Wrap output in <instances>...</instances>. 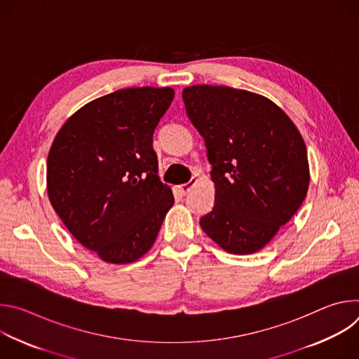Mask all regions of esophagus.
I'll return each mask as SVG.
<instances>
[{"instance_id":"esophagus-1","label":"esophagus","mask_w":359,"mask_h":359,"mask_svg":"<svg viewBox=\"0 0 359 359\" xmlns=\"http://www.w3.org/2000/svg\"><path fill=\"white\" fill-rule=\"evenodd\" d=\"M197 183V179H194V177H191L187 183H183V184H180L179 186V191L184 196V194H187L189 191H190V189L194 186Z\"/></svg>"}]
</instances>
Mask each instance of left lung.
Wrapping results in <instances>:
<instances>
[{"instance_id":"1","label":"left lung","mask_w":359,"mask_h":359,"mask_svg":"<svg viewBox=\"0 0 359 359\" xmlns=\"http://www.w3.org/2000/svg\"><path fill=\"white\" fill-rule=\"evenodd\" d=\"M186 114L204 139L215 208L200 219L233 254L262 250L299 209L310 183L305 143L264 96L229 86L184 88Z\"/></svg>"}]
</instances>
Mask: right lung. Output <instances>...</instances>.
Returning <instances> with one entry per match:
<instances>
[{"label": "right lung", "instance_id": "right-lung-1", "mask_svg": "<svg viewBox=\"0 0 359 359\" xmlns=\"http://www.w3.org/2000/svg\"><path fill=\"white\" fill-rule=\"evenodd\" d=\"M172 88H128L97 97L58 132L46 162L50 204L88 250L112 264L137 260L173 206L158 176L153 132Z\"/></svg>", "mask_w": 359, "mask_h": 359}]
</instances>
